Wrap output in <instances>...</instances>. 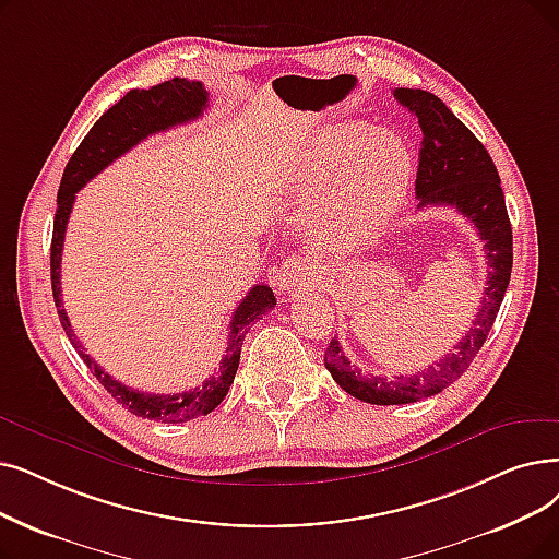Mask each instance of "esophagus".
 I'll return each mask as SVG.
<instances>
[{
  "label": "esophagus",
  "instance_id": "obj_1",
  "mask_svg": "<svg viewBox=\"0 0 559 559\" xmlns=\"http://www.w3.org/2000/svg\"><path fill=\"white\" fill-rule=\"evenodd\" d=\"M312 283V266L306 258H287L276 274V285L283 293L293 295L299 289H306Z\"/></svg>",
  "mask_w": 559,
  "mask_h": 559
}]
</instances>
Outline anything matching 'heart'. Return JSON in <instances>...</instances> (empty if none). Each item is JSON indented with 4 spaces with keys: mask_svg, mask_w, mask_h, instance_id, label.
<instances>
[{
    "mask_svg": "<svg viewBox=\"0 0 559 559\" xmlns=\"http://www.w3.org/2000/svg\"><path fill=\"white\" fill-rule=\"evenodd\" d=\"M414 159L404 141L368 123H335L314 132L301 155L299 187L320 193L308 210L314 245L349 249L374 235L402 207Z\"/></svg>",
    "mask_w": 559,
    "mask_h": 559,
    "instance_id": "obj_1",
    "label": "heart"
}]
</instances>
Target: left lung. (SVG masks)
<instances>
[{"mask_svg":"<svg viewBox=\"0 0 559 559\" xmlns=\"http://www.w3.org/2000/svg\"><path fill=\"white\" fill-rule=\"evenodd\" d=\"M395 98L418 118L423 130L416 178L418 207L450 205L464 214L484 241V258H487L489 272L481 306L468 333L459 340L450 354L423 372L393 379L362 374L352 366L337 340H331L324 354V366L333 381L352 397L379 406L411 404L431 397L468 370L496 322L514 262L512 224L507 216L500 176L481 141L429 91L395 88Z\"/></svg>","mask_w":559,"mask_h":559,"instance_id":"1","label":"left lung"}]
</instances>
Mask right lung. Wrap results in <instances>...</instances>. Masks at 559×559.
<instances>
[{
  "label": "right lung",
  "mask_w": 559,
  "mask_h": 559,
  "mask_svg": "<svg viewBox=\"0 0 559 559\" xmlns=\"http://www.w3.org/2000/svg\"><path fill=\"white\" fill-rule=\"evenodd\" d=\"M207 103H210V93L201 82H189L180 78H174L151 88L130 91L126 98H120L114 107H109L100 116L98 123L88 130V134L80 143V148L72 153L70 162L66 164L59 197H57L50 270H52V295H55L61 326L72 347L78 349V354L86 362V368L105 385V391L118 404H123L130 414L139 418L157 420V423H187L197 416H207L210 411H214L222 404L228 388L233 385V379L239 366L241 345H245V337L251 324L258 322L262 314L270 308H274L276 304L272 287L264 283L253 285L251 293L237 306L230 320L228 347L219 366V372L205 379L201 388H191V391H182L174 395H151L143 391H134V388H128L120 381H116L88 354H84V347L78 340L75 331H72L63 301H61L63 237H66V226L70 219L72 203H75V193L91 178L98 176L114 159L134 148V145L145 136L189 123V120H197L205 111Z\"/></svg>",
  "instance_id": "1"
}]
</instances>
